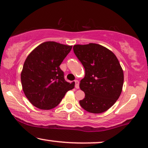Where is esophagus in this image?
Wrapping results in <instances>:
<instances>
[{
  "label": "esophagus",
  "mask_w": 148,
  "mask_h": 148,
  "mask_svg": "<svg viewBox=\"0 0 148 148\" xmlns=\"http://www.w3.org/2000/svg\"><path fill=\"white\" fill-rule=\"evenodd\" d=\"M74 82H75V88L76 89H79V81H78V80H75Z\"/></svg>",
  "instance_id": "1"
}]
</instances>
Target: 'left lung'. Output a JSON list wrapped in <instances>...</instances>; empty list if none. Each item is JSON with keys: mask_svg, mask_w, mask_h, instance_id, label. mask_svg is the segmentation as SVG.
I'll use <instances>...</instances> for the list:
<instances>
[{"mask_svg": "<svg viewBox=\"0 0 148 148\" xmlns=\"http://www.w3.org/2000/svg\"><path fill=\"white\" fill-rule=\"evenodd\" d=\"M73 49L85 73L80 81V88L85 93L80 106L88 112H104L122 92L124 75L118 58L108 48L96 43L75 45Z\"/></svg>", "mask_w": 148, "mask_h": 148, "instance_id": "left-lung-1", "label": "left lung"}]
</instances>
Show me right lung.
<instances>
[{"mask_svg":"<svg viewBox=\"0 0 148 148\" xmlns=\"http://www.w3.org/2000/svg\"><path fill=\"white\" fill-rule=\"evenodd\" d=\"M72 48V45L47 41L27 57L21 74V84L25 97L36 108L53 109L74 88L75 83L65 81L59 67Z\"/></svg>","mask_w":148,"mask_h":148,"instance_id":"right-lung-1","label":"right lung"}]
</instances>
